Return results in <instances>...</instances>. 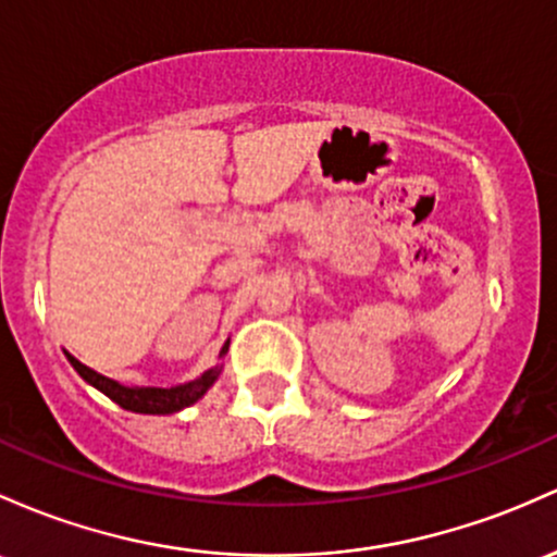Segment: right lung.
Instances as JSON below:
<instances>
[{
	"label": "right lung",
	"mask_w": 557,
	"mask_h": 557,
	"mask_svg": "<svg viewBox=\"0 0 557 557\" xmlns=\"http://www.w3.org/2000/svg\"><path fill=\"white\" fill-rule=\"evenodd\" d=\"M227 348H230V341L222 346L219 357H224V354H227ZM65 357H69L73 370H76L78 375L89 383V386L102 391V394H106L108 399H113L119 407L129 409V412H139V414H171V412H180V409H185L189 405H195V401H198L200 396H203L206 391L216 383L219 372H222V364H216V368L206 370L203 375L195 377V381H189V383H182V386L129 388V386H121V383L110 381V377L87 368V364H82L76 357H71V354H65Z\"/></svg>",
	"instance_id": "add662e5"
}]
</instances>
